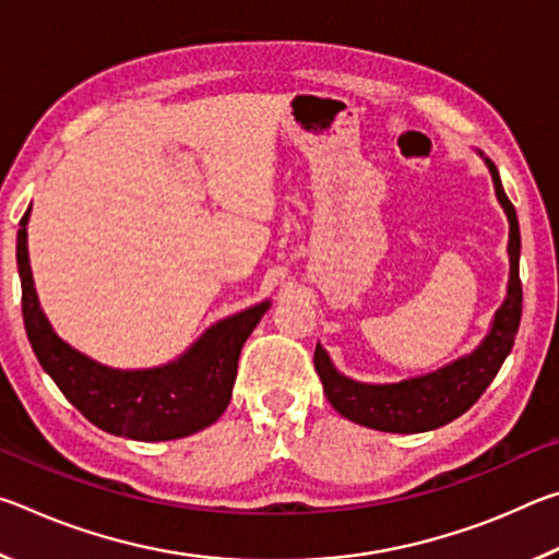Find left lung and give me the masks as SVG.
<instances>
[{
    "mask_svg": "<svg viewBox=\"0 0 559 559\" xmlns=\"http://www.w3.org/2000/svg\"><path fill=\"white\" fill-rule=\"evenodd\" d=\"M493 175L498 202L503 206L510 222V281L508 298L496 313L493 328L476 353L459 359L443 370L416 377L400 384H362L340 374L323 347H316V372L323 382L328 402L359 427L392 431V433H416L439 429L468 412L478 396L493 382L500 365L506 362L513 349L520 316H523V283H520V226L513 202L508 200L500 185L498 167L486 159Z\"/></svg>",
    "mask_w": 559,
    "mask_h": 559,
    "instance_id": "left-lung-1",
    "label": "left lung"
}]
</instances>
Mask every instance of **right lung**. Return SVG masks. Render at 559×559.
Here are the masks:
<instances>
[{"mask_svg": "<svg viewBox=\"0 0 559 559\" xmlns=\"http://www.w3.org/2000/svg\"><path fill=\"white\" fill-rule=\"evenodd\" d=\"M29 212L32 206L16 234L24 328L36 359L66 400L98 429L138 441L182 439L219 419L231 400L241 347L269 302L216 323L173 365L143 372L110 370L66 345L44 318L26 251Z\"/></svg>", "mask_w": 559, "mask_h": 559, "instance_id": "1", "label": "right lung"}]
</instances>
